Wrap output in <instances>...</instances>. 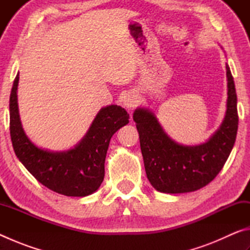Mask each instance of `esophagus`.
Segmentation results:
<instances>
[{
  "instance_id": "1",
  "label": "esophagus",
  "mask_w": 250,
  "mask_h": 250,
  "mask_svg": "<svg viewBox=\"0 0 250 250\" xmlns=\"http://www.w3.org/2000/svg\"><path fill=\"white\" fill-rule=\"evenodd\" d=\"M138 103V96L135 95L134 92H128V94H125L124 96V98H122V104H124L126 109L134 108Z\"/></svg>"
}]
</instances>
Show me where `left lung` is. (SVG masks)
I'll return each instance as SVG.
<instances>
[{
    "mask_svg": "<svg viewBox=\"0 0 250 250\" xmlns=\"http://www.w3.org/2000/svg\"><path fill=\"white\" fill-rule=\"evenodd\" d=\"M226 75V116L219 129L202 145H179L164 132L149 109L138 108L134 111L146 173L156 191L170 194L194 192L213 181L223 168L238 129L235 83L227 64Z\"/></svg>",
    "mask_w": 250,
    "mask_h": 250,
    "instance_id": "8db88e82",
    "label": "left lung"
}]
</instances>
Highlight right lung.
I'll use <instances>...</instances> for the list:
<instances>
[{"instance_id": "obj_1", "label": "right lung", "mask_w": 250, "mask_h": 250, "mask_svg": "<svg viewBox=\"0 0 250 250\" xmlns=\"http://www.w3.org/2000/svg\"><path fill=\"white\" fill-rule=\"evenodd\" d=\"M19 79L18 73L10 96V133L16 156L40 183L54 192L78 197L96 192L104 177L110 139L128 124V112L120 105H107L100 109L89 130L73 149L44 150L34 145L22 128L18 104Z\"/></svg>"}]
</instances>
